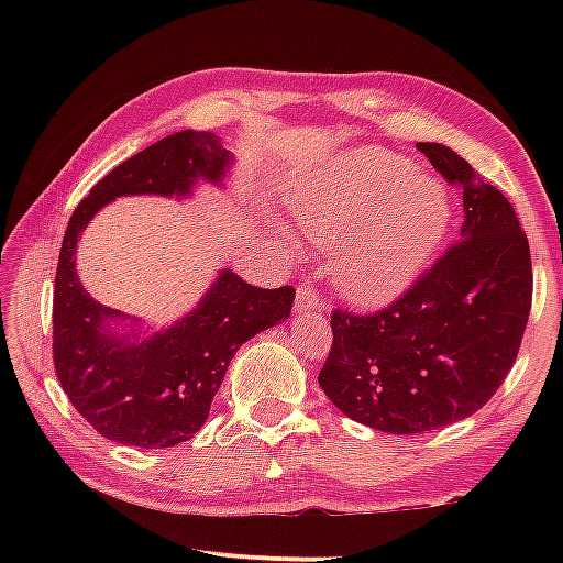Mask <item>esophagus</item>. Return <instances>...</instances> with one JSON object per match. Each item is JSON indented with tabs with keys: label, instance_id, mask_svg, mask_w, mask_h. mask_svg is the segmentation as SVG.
Listing matches in <instances>:
<instances>
[{
	"label": "esophagus",
	"instance_id": "obj_1",
	"mask_svg": "<svg viewBox=\"0 0 563 563\" xmlns=\"http://www.w3.org/2000/svg\"><path fill=\"white\" fill-rule=\"evenodd\" d=\"M295 310H322V300L316 285H300L298 295H295Z\"/></svg>",
	"mask_w": 563,
	"mask_h": 563
}]
</instances>
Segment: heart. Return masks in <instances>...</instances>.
<instances>
[{"mask_svg": "<svg viewBox=\"0 0 563 563\" xmlns=\"http://www.w3.org/2000/svg\"><path fill=\"white\" fill-rule=\"evenodd\" d=\"M450 221L440 180L415 176L409 161L387 151L340 161L292 206V223L310 241H341L332 271L342 295L362 308L397 300L440 251Z\"/></svg>", "mask_w": 563, "mask_h": 563, "instance_id": "b5f03b06", "label": "heart"}]
</instances>
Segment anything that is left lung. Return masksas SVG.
Here are the masks:
<instances>
[{
    "label": "left lung",
    "instance_id": "left-lung-1",
    "mask_svg": "<svg viewBox=\"0 0 563 563\" xmlns=\"http://www.w3.org/2000/svg\"><path fill=\"white\" fill-rule=\"evenodd\" d=\"M462 190V238L373 312L332 310L318 383L342 415L389 434L460 422L509 375L531 310V255L507 196L442 144H417Z\"/></svg>",
    "mask_w": 563,
    "mask_h": 563
}]
</instances>
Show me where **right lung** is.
I'll list each match as a JSON object with an SVG mask.
<instances>
[{"label": "right lung", "instance_id": "obj_1", "mask_svg": "<svg viewBox=\"0 0 563 563\" xmlns=\"http://www.w3.org/2000/svg\"><path fill=\"white\" fill-rule=\"evenodd\" d=\"M231 161L211 131L170 133L109 170L66 225L54 280V369L76 412L111 442L164 450L190 440L238 347L290 316V285L255 288L221 271L190 316L139 340L109 330L123 316L93 300L76 275V243L99 208L133 194L188 196L198 178L218 184Z\"/></svg>", "mask_w": 563, "mask_h": 563}]
</instances>
